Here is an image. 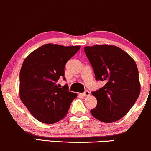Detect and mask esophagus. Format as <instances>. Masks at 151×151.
<instances>
[{
	"mask_svg": "<svg viewBox=\"0 0 151 151\" xmlns=\"http://www.w3.org/2000/svg\"><path fill=\"white\" fill-rule=\"evenodd\" d=\"M81 95H82V96H89L90 95V92L89 91H87V90H86L85 91H84V93H81Z\"/></svg>",
	"mask_w": 151,
	"mask_h": 151,
	"instance_id": "1",
	"label": "esophagus"
}]
</instances>
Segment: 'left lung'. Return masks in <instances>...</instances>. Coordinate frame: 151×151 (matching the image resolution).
I'll return each instance as SVG.
<instances>
[{"label":"left lung","mask_w":151,"mask_h":151,"mask_svg":"<svg viewBox=\"0 0 151 151\" xmlns=\"http://www.w3.org/2000/svg\"><path fill=\"white\" fill-rule=\"evenodd\" d=\"M84 52L92 67L96 80L105 85L92 91L97 105L91 115L100 121L111 123L124 117L138 99L141 91L138 70L134 60L114 45L85 47Z\"/></svg>","instance_id":"8db88e82"}]
</instances>
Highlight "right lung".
Returning <instances> with one entry per match:
<instances>
[{
  "mask_svg": "<svg viewBox=\"0 0 151 151\" xmlns=\"http://www.w3.org/2000/svg\"><path fill=\"white\" fill-rule=\"evenodd\" d=\"M80 46L46 44L34 50L22 63L20 72V97L30 114L40 122L55 124L67 115L77 93L67 84L58 87L60 78L65 80L66 63Z\"/></svg>",
  "mask_w": 151,
  "mask_h": 151,
  "instance_id": "obj_1",
  "label": "right lung"
}]
</instances>
